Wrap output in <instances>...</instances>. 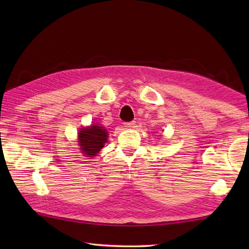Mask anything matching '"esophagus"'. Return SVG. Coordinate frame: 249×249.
Segmentation results:
<instances>
[{
	"mask_svg": "<svg viewBox=\"0 0 249 249\" xmlns=\"http://www.w3.org/2000/svg\"><path fill=\"white\" fill-rule=\"evenodd\" d=\"M135 125H136V122H135V121L126 122V123L124 124L125 127H127V128H134V127H135Z\"/></svg>",
	"mask_w": 249,
	"mask_h": 249,
	"instance_id": "34e87169",
	"label": "esophagus"
}]
</instances>
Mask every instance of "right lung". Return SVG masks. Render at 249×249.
I'll return each instance as SVG.
<instances>
[{"label":"right lung","instance_id":"right-lung-1","mask_svg":"<svg viewBox=\"0 0 249 249\" xmlns=\"http://www.w3.org/2000/svg\"><path fill=\"white\" fill-rule=\"evenodd\" d=\"M79 144L83 154L88 157H93L97 154L105 143L107 142L108 133L105 127L98 125H92L91 127L79 130Z\"/></svg>","mask_w":249,"mask_h":249}]
</instances>
